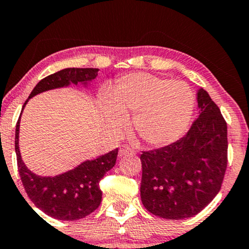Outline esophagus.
Listing matches in <instances>:
<instances>
[{
	"label": "esophagus",
	"instance_id": "esophagus-1",
	"mask_svg": "<svg viewBox=\"0 0 249 249\" xmlns=\"http://www.w3.org/2000/svg\"><path fill=\"white\" fill-rule=\"evenodd\" d=\"M136 153V151L131 147V146L128 145H123L121 148H119V152H118V155L119 157H123V155H127V154H134Z\"/></svg>",
	"mask_w": 249,
	"mask_h": 249
}]
</instances>
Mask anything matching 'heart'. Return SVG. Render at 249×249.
I'll list each match as a JSON object with an SVG mask.
<instances>
[{
    "instance_id": "1",
    "label": "heart",
    "mask_w": 249,
    "mask_h": 249,
    "mask_svg": "<svg viewBox=\"0 0 249 249\" xmlns=\"http://www.w3.org/2000/svg\"><path fill=\"white\" fill-rule=\"evenodd\" d=\"M195 97L187 83L147 73H131L113 85L111 97L103 101L107 124L121 130L126 116L134 113L138 137L151 146L178 139L193 117Z\"/></svg>"
}]
</instances>
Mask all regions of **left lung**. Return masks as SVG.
<instances>
[{
    "label": "left lung",
    "mask_w": 249,
    "mask_h": 249,
    "mask_svg": "<svg viewBox=\"0 0 249 249\" xmlns=\"http://www.w3.org/2000/svg\"><path fill=\"white\" fill-rule=\"evenodd\" d=\"M199 116L187 133L163 147L142 151L140 196L158 217L197 214L219 193L227 168V124L204 89L197 92Z\"/></svg>",
    "instance_id": "8db88e82"
}]
</instances>
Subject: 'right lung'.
<instances>
[{
    "label": "right lung",
    "mask_w": 249,
    "mask_h": 249,
    "mask_svg": "<svg viewBox=\"0 0 249 249\" xmlns=\"http://www.w3.org/2000/svg\"><path fill=\"white\" fill-rule=\"evenodd\" d=\"M97 68H66L39 81L29 98L50 89L60 88L70 83H87L97 76ZM25 101L23 107L28 103ZM20 118V117H19ZM19 119L15 133V151L17 166L24 189L31 202L59 220H77L94 212L101 204L102 191L100 181L107 170L115 166L118 148L95 160L86 161L70 172L54 176L43 178L26 168L18 148Z\"/></svg>",
    "instance_id": "right-lung-1"
}]
</instances>
